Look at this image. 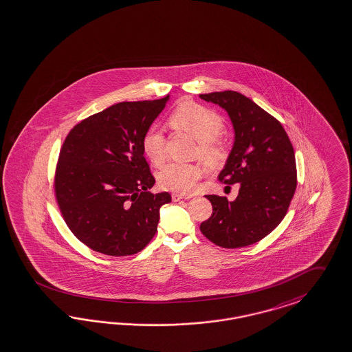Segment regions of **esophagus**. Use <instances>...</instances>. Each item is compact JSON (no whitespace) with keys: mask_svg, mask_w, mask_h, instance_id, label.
Instances as JSON below:
<instances>
[{"mask_svg":"<svg viewBox=\"0 0 352 352\" xmlns=\"http://www.w3.org/2000/svg\"><path fill=\"white\" fill-rule=\"evenodd\" d=\"M188 198H190V197H189V195H177V193H173V195H172V199H173L175 202L182 201V199H188Z\"/></svg>","mask_w":352,"mask_h":352,"instance_id":"obj_1","label":"esophagus"}]
</instances>
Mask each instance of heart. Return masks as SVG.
Instances as JSON below:
<instances>
[{
    "mask_svg": "<svg viewBox=\"0 0 352 352\" xmlns=\"http://www.w3.org/2000/svg\"><path fill=\"white\" fill-rule=\"evenodd\" d=\"M170 125L193 135L199 142V155L205 160L212 162L221 155L219 137L224 121L217 112L197 103H182L170 115ZM142 150L154 166H162L167 157L164 133L157 126L150 128L144 134ZM202 175L204 170L198 164L170 162L160 170L157 179L163 189L190 193Z\"/></svg>",
    "mask_w": 352,
    "mask_h": 352,
    "instance_id": "heart-1",
    "label": "heart"
}]
</instances>
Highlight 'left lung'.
<instances>
[{"instance_id":"8db88e82","label":"left lung","mask_w":352,"mask_h":352,"mask_svg":"<svg viewBox=\"0 0 352 352\" xmlns=\"http://www.w3.org/2000/svg\"><path fill=\"white\" fill-rule=\"evenodd\" d=\"M199 98L221 107L232 121L234 147L218 179L240 185L234 201L206 195L212 214L199 230L218 247L252 245L286 217L298 182L294 147L282 124L243 94L211 92Z\"/></svg>"}]
</instances>
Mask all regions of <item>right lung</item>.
<instances>
[{
  "label": "right lung",
  "mask_w": 352,
  "mask_h": 352,
  "mask_svg": "<svg viewBox=\"0 0 352 352\" xmlns=\"http://www.w3.org/2000/svg\"><path fill=\"white\" fill-rule=\"evenodd\" d=\"M168 99L111 105L80 121L64 141L56 199L70 231L95 252L131 256L157 231L159 210L170 195L147 192L155 179L142 138Z\"/></svg>",
  "instance_id": "1"
}]
</instances>
